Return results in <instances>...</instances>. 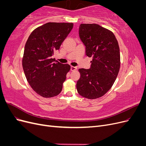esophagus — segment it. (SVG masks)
<instances>
[{
	"label": "esophagus",
	"mask_w": 146,
	"mask_h": 146,
	"mask_svg": "<svg viewBox=\"0 0 146 146\" xmlns=\"http://www.w3.org/2000/svg\"><path fill=\"white\" fill-rule=\"evenodd\" d=\"M77 67H74V66H71V67H70V70H71V71H74V70H77Z\"/></svg>",
	"instance_id": "esophagus-1"
}]
</instances>
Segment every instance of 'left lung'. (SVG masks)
Listing matches in <instances>:
<instances>
[{
	"label": "left lung",
	"instance_id": "obj_1",
	"mask_svg": "<svg viewBox=\"0 0 146 146\" xmlns=\"http://www.w3.org/2000/svg\"><path fill=\"white\" fill-rule=\"evenodd\" d=\"M79 36L85 46L86 55L92 57L91 68L79 69L78 93L95 99L103 96L116 80L120 68V50L113 32L96 24H81Z\"/></svg>",
	"mask_w": 146,
	"mask_h": 146
}]
</instances>
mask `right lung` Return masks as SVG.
Here are the masks:
<instances>
[{"mask_svg": "<svg viewBox=\"0 0 146 146\" xmlns=\"http://www.w3.org/2000/svg\"><path fill=\"white\" fill-rule=\"evenodd\" d=\"M73 28L72 23H48L35 29L25 43L23 67L32 89L43 98L58 95L70 66L52 58Z\"/></svg>", "mask_w": 146, "mask_h": 146, "instance_id": "right-lung-1", "label": "right lung"}]
</instances>
